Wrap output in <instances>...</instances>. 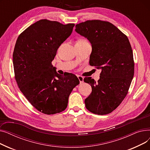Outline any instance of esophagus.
<instances>
[{
    "instance_id": "obj_1",
    "label": "esophagus",
    "mask_w": 150,
    "mask_h": 150,
    "mask_svg": "<svg viewBox=\"0 0 150 150\" xmlns=\"http://www.w3.org/2000/svg\"><path fill=\"white\" fill-rule=\"evenodd\" d=\"M78 80H79L80 83H82L83 82V80H84V78L81 76H78Z\"/></svg>"
}]
</instances>
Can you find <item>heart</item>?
<instances>
[{
    "mask_svg": "<svg viewBox=\"0 0 150 150\" xmlns=\"http://www.w3.org/2000/svg\"><path fill=\"white\" fill-rule=\"evenodd\" d=\"M79 41H87V40H86V39H80Z\"/></svg>",
    "mask_w": 150,
    "mask_h": 150,
    "instance_id": "b5f03b06",
    "label": "heart"
}]
</instances>
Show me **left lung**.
<instances>
[{"mask_svg":"<svg viewBox=\"0 0 150 150\" xmlns=\"http://www.w3.org/2000/svg\"><path fill=\"white\" fill-rule=\"evenodd\" d=\"M75 27L91 44L89 64L101 69L98 81L84 78V81L92 87V93L84 100L86 108L95 114L111 113L127 96L134 73L129 39L108 21H86Z\"/></svg>","mask_w":150,"mask_h":150,"instance_id":"8db88e82","label":"left lung"}]
</instances>
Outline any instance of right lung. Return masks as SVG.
<instances>
[{
    "label": "right lung",
    "mask_w": 150,
    "mask_h": 150,
    "mask_svg": "<svg viewBox=\"0 0 150 150\" xmlns=\"http://www.w3.org/2000/svg\"><path fill=\"white\" fill-rule=\"evenodd\" d=\"M74 23L41 19L20 34L13 54L15 80L20 91L38 111L47 115L66 109L70 93L80 83L76 76L58 74L52 64Z\"/></svg>",
    "instance_id": "obj_1"
}]
</instances>
